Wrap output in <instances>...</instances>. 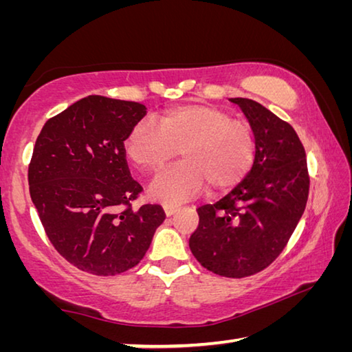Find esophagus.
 <instances>
[{
	"label": "esophagus",
	"mask_w": 352,
	"mask_h": 352,
	"mask_svg": "<svg viewBox=\"0 0 352 352\" xmlns=\"http://www.w3.org/2000/svg\"><path fill=\"white\" fill-rule=\"evenodd\" d=\"M163 210L166 212V216L170 217V216H174V214L178 211V206L177 205H164Z\"/></svg>",
	"instance_id": "34e87169"
}]
</instances>
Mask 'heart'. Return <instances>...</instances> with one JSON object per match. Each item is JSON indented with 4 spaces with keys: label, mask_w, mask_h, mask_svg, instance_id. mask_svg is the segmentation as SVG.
<instances>
[{
    "label": "heart",
    "mask_w": 352,
    "mask_h": 352,
    "mask_svg": "<svg viewBox=\"0 0 352 352\" xmlns=\"http://www.w3.org/2000/svg\"><path fill=\"white\" fill-rule=\"evenodd\" d=\"M182 153L183 163L162 172L148 186L153 200L183 201L208 184L211 194L236 188L252 170L254 135L247 124L212 105L190 104L166 110L160 129L141 121L130 130L126 152L144 170H158Z\"/></svg>",
    "instance_id": "1"
}]
</instances>
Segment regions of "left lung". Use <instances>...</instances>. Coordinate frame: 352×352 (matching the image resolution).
I'll list each match as a JSON object with an SVG mask.
<instances>
[{
  "instance_id": "8db88e82",
  "label": "left lung",
  "mask_w": 352,
  "mask_h": 352,
  "mask_svg": "<svg viewBox=\"0 0 352 352\" xmlns=\"http://www.w3.org/2000/svg\"><path fill=\"white\" fill-rule=\"evenodd\" d=\"M256 141L248 175L223 199L197 210L189 248L201 265L226 278L254 275L283 252L309 195L306 152L294 127L252 99L233 98Z\"/></svg>"
}]
</instances>
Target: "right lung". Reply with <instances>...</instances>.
<instances>
[{
    "instance_id": "right-lung-1",
    "label": "right lung",
    "mask_w": 352,
    "mask_h": 352,
    "mask_svg": "<svg viewBox=\"0 0 352 352\" xmlns=\"http://www.w3.org/2000/svg\"><path fill=\"white\" fill-rule=\"evenodd\" d=\"M142 104L87 96L47 119L29 164V192L54 248L98 276L118 275L144 258L166 214L132 210L141 186L130 177L124 141L147 115Z\"/></svg>"
}]
</instances>
